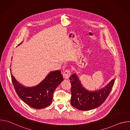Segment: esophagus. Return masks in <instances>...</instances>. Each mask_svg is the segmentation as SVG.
Here are the masks:
<instances>
[{"label":"esophagus","mask_w":130,"mask_h":130,"mask_svg":"<svg viewBox=\"0 0 130 130\" xmlns=\"http://www.w3.org/2000/svg\"><path fill=\"white\" fill-rule=\"evenodd\" d=\"M70 71L69 70H66L64 72L63 77L65 79H68L70 76Z\"/></svg>","instance_id":"1"}]
</instances>
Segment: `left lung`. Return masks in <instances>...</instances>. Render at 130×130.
Wrapping results in <instances>:
<instances>
[{"label": "left lung", "mask_w": 130, "mask_h": 130, "mask_svg": "<svg viewBox=\"0 0 130 130\" xmlns=\"http://www.w3.org/2000/svg\"><path fill=\"white\" fill-rule=\"evenodd\" d=\"M71 88V104L81 110H88L100 106L106 100L115 82L111 80L105 86L97 90L90 91L83 86L76 73L69 78Z\"/></svg>", "instance_id": "obj_1"}]
</instances>
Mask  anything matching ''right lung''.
<instances>
[{"label":"right lung","mask_w":130,"mask_h":130,"mask_svg":"<svg viewBox=\"0 0 130 130\" xmlns=\"http://www.w3.org/2000/svg\"><path fill=\"white\" fill-rule=\"evenodd\" d=\"M10 70L11 73V69ZM11 79L18 96L25 103L35 109L43 108L51 104L54 90L63 81L60 70L50 71L42 82L32 87L21 84L12 73Z\"/></svg>","instance_id":"obj_1"}]
</instances>
